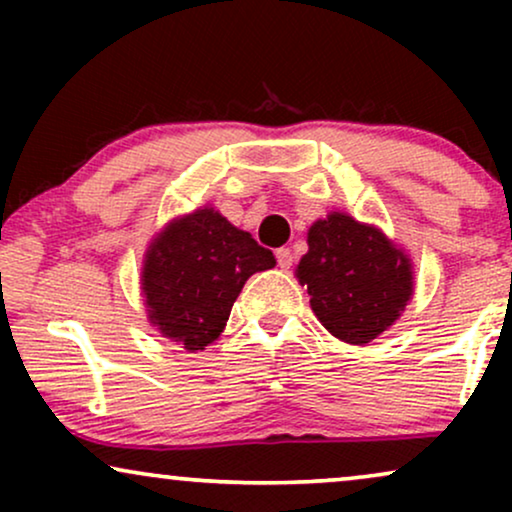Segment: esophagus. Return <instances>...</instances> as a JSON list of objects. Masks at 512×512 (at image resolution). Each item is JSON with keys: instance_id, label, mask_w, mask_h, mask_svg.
Wrapping results in <instances>:
<instances>
[{"instance_id": "34e87169", "label": "esophagus", "mask_w": 512, "mask_h": 512, "mask_svg": "<svg viewBox=\"0 0 512 512\" xmlns=\"http://www.w3.org/2000/svg\"><path fill=\"white\" fill-rule=\"evenodd\" d=\"M275 256H277V265H279V268H282V270H289L291 265H293L291 249H277Z\"/></svg>"}]
</instances>
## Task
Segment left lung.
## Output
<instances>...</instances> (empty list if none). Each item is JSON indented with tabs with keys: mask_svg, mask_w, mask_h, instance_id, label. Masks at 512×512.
<instances>
[{
	"mask_svg": "<svg viewBox=\"0 0 512 512\" xmlns=\"http://www.w3.org/2000/svg\"><path fill=\"white\" fill-rule=\"evenodd\" d=\"M296 277L321 326L347 345H366L389 331L415 293V265L405 249L347 212L312 223Z\"/></svg>",
	"mask_w": 512,
	"mask_h": 512,
	"instance_id": "obj_1",
	"label": "left lung"
}]
</instances>
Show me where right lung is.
Instances as JSON below:
<instances>
[{
	"mask_svg": "<svg viewBox=\"0 0 512 512\" xmlns=\"http://www.w3.org/2000/svg\"><path fill=\"white\" fill-rule=\"evenodd\" d=\"M270 268L272 251L212 205L174 216L142 261L146 319L163 338L198 352L223 333L247 279Z\"/></svg>",
	"mask_w": 512,
	"mask_h": 512,
	"instance_id": "add662e5",
	"label": "right lung"
}]
</instances>
